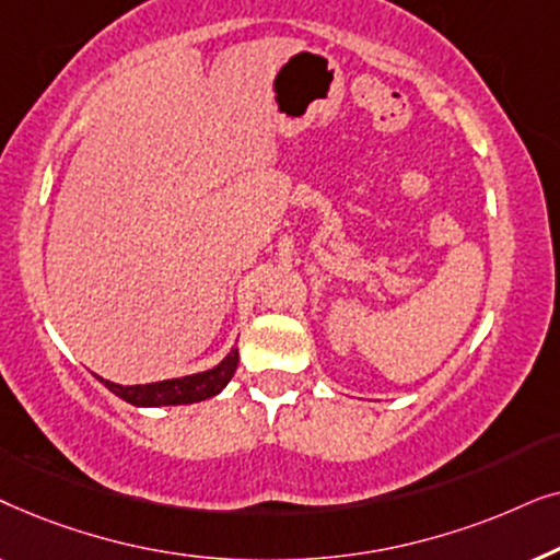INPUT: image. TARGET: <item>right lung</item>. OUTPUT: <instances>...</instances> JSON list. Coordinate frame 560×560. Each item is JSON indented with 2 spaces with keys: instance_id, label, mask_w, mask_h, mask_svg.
Returning <instances> with one entry per match:
<instances>
[{
  "instance_id": "add662e5",
  "label": "right lung",
  "mask_w": 560,
  "mask_h": 560,
  "mask_svg": "<svg viewBox=\"0 0 560 560\" xmlns=\"http://www.w3.org/2000/svg\"><path fill=\"white\" fill-rule=\"evenodd\" d=\"M236 364H240V351L232 349L217 366H211V370L198 372V374H188V377L150 382V385H127V387L98 377V374L96 380L104 382V387L112 389V393L121 397L125 402L137 405V408L190 405V402H201V400H209L213 395H219L221 389L229 385V380L234 377Z\"/></svg>"
}]
</instances>
